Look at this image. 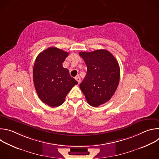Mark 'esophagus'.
I'll return each mask as SVG.
<instances>
[{
  "instance_id": "esophagus-1",
  "label": "esophagus",
  "mask_w": 159,
  "mask_h": 159,
  "mask_svg": "<svg viewBox=\"0 0 159 159\" xmlns=\"http://www.w3.org/2000/svg\"><path fill=\"white\" fill-rule=\"evenodd\" d=\"M75 80L78 82V83H79V84H80V80H80V77H79V76L75 77Z\"/></svg>"
}]
</instances>
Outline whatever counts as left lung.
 <instances>
[{
    "label": "left lung",
    "instance_id": "obj_1",
    "mask_svg": "<svg viewBox=\"0 0 159 159\" xmlns=\"http://www.w3.org/2000/svg\"><path fill=\"white\" fill-rule=\"evenodd\" d=\"M87 65V74L80 89L90 106L98 107L107 102L115 94L120 78L118 61L109 52L97 50L79 52Z\"/></svg>",
    "mask_w": 159,
    "mask_h": 159
}]
</instances>
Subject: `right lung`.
<instances>
[{
	"instance_id": "obj_1",
	"label": "right lung",
	"mask_w": 159,
	"mask_h": 159,
	"mask_svg": "<svg viewBox=\"0 0 159 159\" xmlns=\"http://www.w3.org/2000/svg\"><path fill=\"white\" fill-rule=\"evenodd\" d=\"M69 53L50 47L41 52L33 67V82L41 101L51 107L61 105L67 94L78 84L62 63Z\"/></svg>"
}]
</instances>
